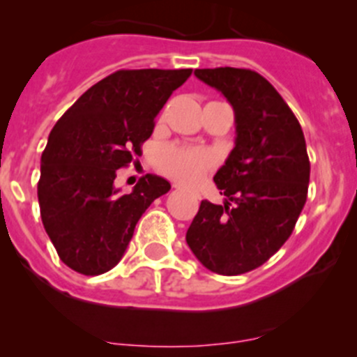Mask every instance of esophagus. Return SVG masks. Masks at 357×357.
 <instances>
[{
	"mask_svg": "<svg viewBox=\"0 0 357 357\" xmlns=\"http://www.w3.org/2000/svg\"><path fill=\"white\" fill-rule=\"evenodd\" d=\"M174 188H179V185H174Z\"/></svg>",
	"mask_w": 357,
	"mask_h": 357,
	"instance_id": "34e87169",
	"label": "esophagus"
}]
</instances>
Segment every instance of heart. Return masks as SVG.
<instances>
[{"label":"heart","mask_w":357,"mask_h":357,"mask_svg":"<svg viewBox=\"0 0 357 357\" xmlns=\"http://www.w3.org/2000/svg\"><path fill=\"white\" fill-rule=\"evenodd\" d=\"M211 153L200 149L167 145L158 152L157 164L160 171L183 183H193L202 178L212 165Z\"/></svg>","instance_id":"1"}]
</instances>
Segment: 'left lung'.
<instances>
[{
  "label": "left lung",
  "mask_w": 357,
  "mask_h": 357,
  "mask_svg": "<svg viewBox=\"0 0 357 357\" xmlns=\"http://www.w3.org/2000/svg\"><path fill=\"white\" fill-rule=\"evenodd\" d=\"M195 75L225 95L235 110V149L214 181L226 197L202 200L186 243L212 273L243 275L282 248L307 199L304 132L268 79L250 68H197Z\"/></svg>",
  "instance_id": "obj_1"
}]
</instances>
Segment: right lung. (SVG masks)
Returning <instances> with one entry per match:
<instances>
[{"mask_svg":"<svg viewBox=\"0 0 357 357\" xmlns=\"http://www.w3.org/2000/svg\"><path fill=\"white\" fill-rule=\"evenodd\" d=\"M192 68L117 70L88 89L52 129L41 155V219L63 264L86 276L122 259L136 222L171 190L146 174L122 195L114 181L152 136L153 121Z\"/></svg>","mask_w":357,"mask_h":357,"instance_id":"add662e5","label":"right lung"}]
</instances>
